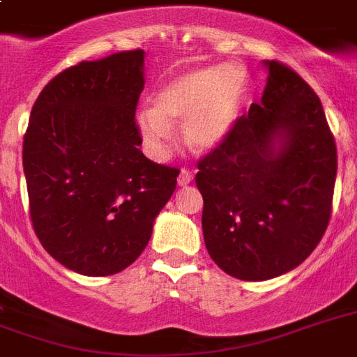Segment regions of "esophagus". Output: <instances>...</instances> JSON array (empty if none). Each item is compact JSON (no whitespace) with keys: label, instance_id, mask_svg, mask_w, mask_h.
Wrapping results in <instances>:
<instances>
[{"label":"esophagus","instance_id":"esophagus-1","mask_svg":"<svg viewBox=\"0 0 357 357\" xmlns=\"http://www.w3.org/2000/svg\"><path fill=\"white\" fill-rule=\"evenodd\" d=\"M190 181H192V174L187 172V170H181V174H179V178H178L179 187H187Z\"/></svg>","mask_w":357,"mask_h":357}]
</instances>
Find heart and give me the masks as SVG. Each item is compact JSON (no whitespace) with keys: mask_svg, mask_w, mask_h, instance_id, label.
<instances>
[{"mask_svg":"<svg viewBox=\"0 0 357 357\" xmlns=\"http://www.w3.org/2000/svg\"><path fill=\"white\" fill-rule=\"evenodd\" d=\"M248 100V75L237 64H211L168 79L153 96V109L137 114L144 144L155 157L167 151L172 122H181L185 142L196 151L222 146Z\"/></svg>","mask_w":357,"mask_h":357,"instance_id":"1","label":"heart"}]
</instances>
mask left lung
<instances>
[{
    "label": "left lung",
    "instance_id": "8db88e82",
    "mask_svg": "<svg viewBox=\"0 0 357 357\" xmlns=\"http://www.w3.org/2000/svg\"><path fill=\"white\" fill-rule=\"evenodd\" d=\"M266 85L228 140L198 162L202 229L229 276L261 282L305 261L332 213L337 150L315 91L263 61Z\"/></svg>",
    "mask_w": 357,
    "mask_h": 357
}]
</instances>
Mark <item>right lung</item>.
<instances>
[{
	"instance_id": "right-lung-1",
	"label": "right lung",
	"mask_w": 357,
	"mask_h": 357,
	"mask_svg": "<svg viewBox=\"0 0 357 357\" xmlns=\"http://www.w3.org/2000/svg\"><path fill=\"white\" fill-rule=\"evenodd\" d=\"M144 55L83 61L55 75L31 109L24 174L33 228L53 259L83 276L131 265L178 183V168L139 150Z\"/></svg>"
}]
</instances>
